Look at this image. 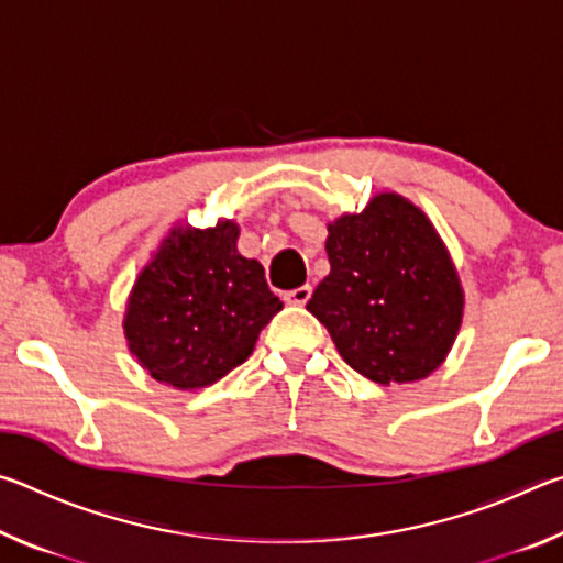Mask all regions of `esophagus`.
<instances>
[{
  "label": "esophagus",
  "instance_id": "1",
  "mask_svg": "<svg viewBox=\"0 0 563 563\" xmlns=\"http://www.w3.org/2000/svg\"><path fill=\"white\" fill-rule=\"evenodd\" d=\"M310 295H312L310 285H300V288L285 292V300H288L290 305H305V302L310 300Z\"/></svg>",
  "mask_w": 563,
  "mask_h": 563
}]
</instances>
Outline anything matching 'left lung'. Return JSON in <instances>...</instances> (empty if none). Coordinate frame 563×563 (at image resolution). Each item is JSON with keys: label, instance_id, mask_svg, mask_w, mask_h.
Listing matches in <instances>:
<instances>
[{"label": "left lung", "instance_id": "8db88e82", "mask_svg": "<svg viewBox=\"0 0 563 563\" xmlns=\"http://www.w3.org/2000/svg\"><path fill=\"white\" fill-rule=\"evenodd\" d=\"M330 275L308 302L342 360L379 385L424 379L462 325L464 292L434 225L415 203L379 194L328 225Z\"/></svg>", "mask_w": 563, "mask_h": 563}]
</instances>
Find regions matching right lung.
Instances as JSON below:
<instances>
[{"label": "right lung", "mask_w": 563, "mask_h": 563, "mask_svg": "<svg viewBox=\"0 0 563 563\" xmlns=\"http://www.w3.org/2000/svg\"><path fill=\"white\" fill-rule=\"evenodd\" d=\"M238 225L174 228L139 273L123 332L131 355L158 383L198 389L247 360L283 310L258 261L238 253Z\"/></svg>", "instance_id": "right-lung-1"}]
</instances>
